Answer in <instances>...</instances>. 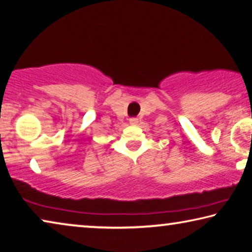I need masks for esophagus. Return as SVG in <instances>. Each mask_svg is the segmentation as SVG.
Wrapping results in <instances>:
<instances>
[{"label": "esophagus", "instance_id": "obj_1", "mask_svg": "<svg viewBox=\"0 0 252 252\" xmlns=\"http://www.w3.org/2000/svg\"><path fill=\"white\" fill-rule=\"evenodd\" d=\"M139 122V120H138V119H136V118H131L130 119V123H131V125H136V123H138Z\"/></svg>", "mask_w": 252, "mask_h": 252}]
</instances>
